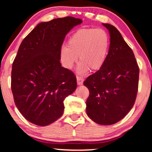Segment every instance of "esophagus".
<instances>
[{
    "instance_id": "esophagus-1",
    "label": "esophagus",
    "mask_w": 152,
    "mask_h": 152,
    "mask_svg": "<svg viewBox=\"0 0 152 152\" xmlns=\"http://www.w3.org/2000/svg\"><path fill=\"white\" fill-rule=\"evenodd\" d=\"M77 82L78 85H82L83 84V82H84V79L81 77L77 76Z\"/></svg>"
}]
</instances>
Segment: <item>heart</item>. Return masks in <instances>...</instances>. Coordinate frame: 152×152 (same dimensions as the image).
Here are the masks:
<instances>
[{"mask_svg":"<svg viewBox=\"0 0 152 152\" xmlns=\"http://www.w3.org/2000/svg\"><path fill=\"white\" fill-rule=\"evenodd\" d=\"M109 47V38L102 28L81 29L70 37L68 46L62 45L60 57L63 66L71 69L77 60L79 75H85L89 68L97 70L104 63Z\"/></svg>","mask_w":152,"mask_h":152,"instance_id":"b5f03b06","label":"heart"}]
</instances>
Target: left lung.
Segmentation results:
<instances>
[{"label": "left lung", "mask_w": 152, "mask_h": 152, "mask_svg": "<svg viewBox=\"0 0 152 152\" xmlns=\"http://www.w3.org/2000/svg\"><path fill=\"white\" fill-rule=\"evenodd\" d=\"M109 30L110 45L100 69L84 82L89 90L86 113L93 121L111 125L132 109L138 88L139 67L134 54L115 27L102 23Z\"/></svg>", "instance_id": "obj_1"}]
</instances>
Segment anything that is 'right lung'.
<instances>
[{"mask_svg": "<svg viewBox=\"0 0 152 152\" xmlns=\"http://www.w3.org/2000/svg\"><path fill=\"white\" fill-rule=\"evenodd\" d=\"M82 23L72 16L40 23L20 43L11 88L18 111L33 124L56 121L64 113V100L75 91L76 77L61 66L60 51L66 35Z\"/></svg>", "mask_w": 152, "mask_h": 152, "instance_id": "add662e5", "label": "right lung"}]
</instances>
